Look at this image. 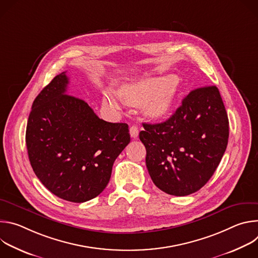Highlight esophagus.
Returning a JSON list of instances; mask_svg holds the SVG:
<instances>
[{
    "instance_id": "34e87169",
    "label": "esophagus",
    "mask_w": 258,
    "mask_h": 258,
    "mask_svg": "<svg viewBox=\"0 0 258 258\" xmlns=\"http://www.w3.org/2000/svg\"><path fill=\"white\" fill-rule=\"evenodd\" d=\"M130 134H131V137L134 138V139H137L138 136H139V128L137 125H132L131 128H130Z\"/></svg>"
}]
</instances>
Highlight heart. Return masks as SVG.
Returning <instances> with one entry per match:
<instances>
[{
	"mask_svg": "<svg viewBox=\"0 0 258 258\" xmlns=\"http://www.w3.org/2000/svg\"><path fill=\"white\" fill-rule=\"evenodd\" d=\"M178 92V83L174 77H166L158 80H149L126 87L121 97L132 105L145 102V112L152 118H161L172 109ZM105 102L114 108L120 107V101L112 92L105 95Z\"/></svg>",
	"mask_w": 258,
	"mask_h": 258,
	"instance_id": "1",
	"label": "heart"
}]
</instances>
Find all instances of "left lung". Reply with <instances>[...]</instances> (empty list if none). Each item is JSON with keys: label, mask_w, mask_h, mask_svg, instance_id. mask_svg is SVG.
<instances>
[{"label": "left lung", "mask_w": 258, "mask_h": 258, "mask_svg": "<svg viewBox=\"0 0 258 258\" xmlns=\"http://www.w3.org/2000/svg\"><path fill=\"white\" fill-rule=\"evenodd\" d=\"M143 126L147 168L155 186L169 195L200 190L227 149L229 119L215 86L191 91L166 121Z\"/></svg>", "instance_id": "left-lung-1"}]
</instances>
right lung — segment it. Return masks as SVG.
Segmentation results:
<instances>
[{
	"label": "right lung",
	"mask_w": 258,
	"mask_h": 258,
	"mask_svg": "<svg viewBox=\"0 0 258 258\" xmlns=\"http://www.w3.org/2000/svg\"><path fill=\"white\" fill-rule=\"evenodd\" d=\"M68 83L64 71L34 99L25 142L43 185L63 200L83 203L106 188L131 137L126 123L100 119L88 103L68 95Z\"/></svg>",
	"instance_id": "right-lung-1"
}]
</instances>
